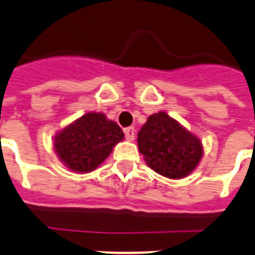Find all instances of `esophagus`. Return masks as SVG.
<instances>
[{"label":"esophagus","instance_id":"obj_1","mask_svg":"<svg viewBox=\"0 0 255 255\" xmlns=\"http://www.w3.org/2000/svg\"><path fill=\"white\" fill-rule=\"evenodd\" d=\"M124 134H126V138H127L128 141H133L134 134H136V129H134L133 127L124 128Z\"/></svg>","mask_w":255,"mask_h":255}]
</instances>
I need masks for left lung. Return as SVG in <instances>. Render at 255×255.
<instances>
[{"label":"left lung","instance_id":"obj_1","mask_svg":"<svg viewBox=\"0 0 255 255\" xmlns=\"http://www.w3.org/2000/svg\"><path fill=\"white\" fill-rule=\"evenodd\" d=\"M137 145L146 165L171 179L191 174L203 157L199 138L163 111L148 118L137 133Z\"/></svg>","mask_w":255,"mask_h":255}]
</instances>
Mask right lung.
I'll return each mask as SVG.
<instances>
[{"mask_svg":"<svg viewBox=\"0 0 255 255\" xmlns=\"http://www.w3.org/2000/svg\"><path fill=\"white\" fill-rule=\"evenodd\" d=\"M124 138L122 128L105 114L88 113L53 138L60 161L76 173H89L101 165Z\"/></svg>","mask_w":255,"mask_h":255,"instance_id":"add662e5","label":"right lung"}]
</instances>
